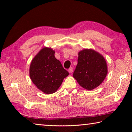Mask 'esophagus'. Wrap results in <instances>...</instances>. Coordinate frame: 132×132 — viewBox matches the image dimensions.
<instances>
[{
    "label": "esophagus",
    "mask_w": 132,
    "mask_h": 132,
    "mask_svg": "<svg viewBox=\"0 0 132 132\" xmlns=\"http://www.w3.org/2000/svg\"><path fill=\"white\" fill-rule=\"evenodd\" d=\"M73 68L72 67H70L69 69H68V72H70V73H72V72H73Z\"/></svg>",
    "instance_id": "obj_1"
}]
</instances>
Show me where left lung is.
<instances>
[{
  "mask_svg": "<svg viewBox=\"0 0 132 132\" xmlns=\"http://www.w3.org/2000/svg\"><path fill=\"white\" fill-rule=\"evenodd\" d=\"M78 63L73 77L84 89L92 90L104 81L108 72L106 61L102 55L92 49L79 52Z\"/></svg>",
  "mask_w": 132,
  "mask_h": 132,
  "instance_id": "8db88e82",
  "label": "left lung"
}]
</instances>
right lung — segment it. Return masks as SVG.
I'll return each instance as SVG.
<instances>
[{"label":"right lung","instance_id":"right-lung-1","mask_svg":"<svg viewBox=\"0 0 132 132\" xmlns=\"http://www.w3.org/2000/svg\"><path fill=\"white\" fill-rule=\"evenodd\" d=\"M68 74L61 62L55 57V51L48 47L42 49L30 64V79L37 88L46 94L55 92Z\"/></svg>","mask_w":132,"mask_h":132}]
</instances>
